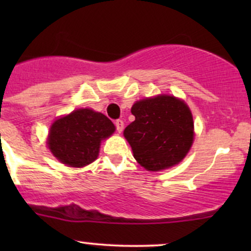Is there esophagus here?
<instances>
[{
    "mask_svg": "<svg viewBox=\"0 0 251 251\" xmlns=\"http://www.w3.org/2000/svg\"><path fill=\"white\" fill-rule=\"evenodd\" d=\"M116 128H117V131L119 132V133L123 131V129H124V122H123V120H120V119L116 120Z\"/></svg>",
    "mask_w": 251,
    "mask_h": 251,
    "instance_id": "obj_1",
    "label": "esophagus"
}]
</instances>
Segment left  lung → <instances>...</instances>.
<instances>
[{"mask_svg": "<svg viewBox=\"0 0 251 251\" xmlns=\"http://www.w3.org/2000/svg\"><path fill=\"white\" fill-rule=\"evenodd\" d=\"M131 112L135 119L124 135L140 165L159 171L185 157L194 140V120L186 103L159 96L137 101Z\"/></svg>", "mask_w": 251, "mask_h": 251, "instance_id": "obj_1", "label": "left lung"}]
</instances>
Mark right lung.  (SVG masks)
Wrapping results in <instances>:
<instances>
[{"mask_svg": "<svg viewBox=\"0 0 251 251\" xmlns=\"http://www.w3.org/2000/svg\"><path fill=\"white\" fill-rule=\"evenodd\" d=\"M114 129L113 123L102 113L76 109L51 125L48 146L60 162L81 168L97 159L100 143Z\"/></svg>", "mask_w": 251, "mask_h": 251, "instance_id": "right-lung-1", "label": "right lung"}]
</instances>
